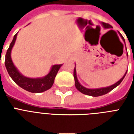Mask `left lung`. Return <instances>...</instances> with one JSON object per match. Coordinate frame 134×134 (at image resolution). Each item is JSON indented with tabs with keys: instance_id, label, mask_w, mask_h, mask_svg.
<instances>
[{
	"instance_id": "8db88e82",
	"label": "left lung",
	"mask_w": 134,
	"mask_h": 134,
	"mask_svg": "<svg viewBox=\"0 0 134 134\" xmlns=\"http://www.w3.org/2000/svg\"><path fill=\"white\" fill-rule=\"evenodd\" d=\"M102 25L105 28H112V26H110L109 24H107V23H102ZM120 33V32H119ZM121 37L122 38L123 41L125 42V39L122 37V35L120 33ZM128 55V54H127ZM127 71H126V74H127ZM126 74H125V76H123L122 79H121L119 81H118L116 83L113 84V86H110L109 87H107V88H99V89H88V88H84L83 86H82L81 84L79 83V82L78 81L77 77H76V69L74 67V81H75V86L76 89L79 90V92H81V93L84 94H87V95L92 96V97H99V96L104 95V94H106L108 92H110L112 90L114 89L115 88H116L117 86L120 85L121 83V82L122 81L123 79L125 78Z\"/></svg>"
}]
</instances>
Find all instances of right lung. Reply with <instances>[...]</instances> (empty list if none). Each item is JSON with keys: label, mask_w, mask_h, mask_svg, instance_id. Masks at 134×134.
Masks as SVG:
<instances>
[{"label": "right lung", "mask_w": 134, "mask_h": 134, "mask_svg": "<svg viewBox=\"0 0 134 134\" xmlns=\"http://www.w3.org/2000/svg\"><path fill=\"white\" fill-rule=\"evenodd\" d=\"M16 35L17 33L14 36L13 40L12 41L5 55V65L9 75L18 86L30 92L38 93L50 89L53 84L55 77L56 76L57 73L62 65H53L51 71L48 74V75H46L44 78L30 79L22 76L14 67L11 59V50L15 43Z\"/></svg>", "instance_id": "obj_1"}]
</instances>
